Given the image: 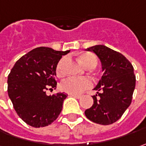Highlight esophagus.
Segmentation results:
<instances>
[{
	"label": "esophagus",
	"mask_w": 146,
	"mask_h": 146,
	"mask_svg": "<svg viewBox=\"0 0 146 146\" xmlns=\"http://www.w3.org/2000/svg\"><path fill=\"white\" fill-rule=\"evenodd\" d=\"M70 96H73V97H75V98L77 99H80L82 97V96H80V95H74V94H70Z\"/></svg>",
	"instance_id": "1"
}]
</instances>
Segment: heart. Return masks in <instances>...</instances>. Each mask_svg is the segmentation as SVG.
I'll use <instances>...</instances> for the list:
<instances>
[{
    "mask_svg": "<svg viewBox=\"0 0 146 146\" xmlns=\"http://www.w3.org/2000/svg\"><path fill=\"white\" fill-rule=\"evenodd\" d=\"M79 61L86 68H94L97 64V59L95 55L90 53L80 54ZM65 62V58L61 59L56 67V73L58 75L63 74V66ZM92 86V80L88 78H68L64 80L60 83L62 91L69 94L78 95L90 88Z\"/></svg>",
    "mask_w": 146,
    "mask_h": 146,
    "instance_id": "obj_1",
    "label": "heart"
}]
</instances>
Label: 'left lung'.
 <instances>
[{
    "label": "left lung",
    "mask_w": 146,
    "mask_h": 146,
    "mask_svg": "<svg viewBox=\"0 0 146 146\" xmlns=\"http://www.w3.org/2000/svg\"><path fill=\"white\" fill-rule=\"evenodd\" d=\"M86 50L98 56L104 74L94 88L98 95L92 96L94 104L85 115L93 123L110 125L122 117L131 103L136 86L134 68L124 55L104 45Z\"/></svg>",
    "instance_id": "obj_1"
}]
</instances>
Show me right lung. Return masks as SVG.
I'll return each mask as SVG.
<instances>
[{"label": "right lung", "instance_id": "right-lung-1", "mask_svg": "<svg viewBox=\"0 0 146 146\" xmlns=\"http://www.w3.org/2000/svg\"><path fill=\"white\" fill-rule=\"evenodd\" d=\"M70 50L37 47L15 64L8 76V95L17 114L33 127L48 126L59 117L66 94L47 96L56 87V67Z\"/></svg>", "mask_w": 146, "mask_h": 146}]
</instances>
